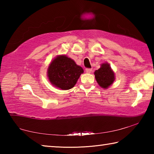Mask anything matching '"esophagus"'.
Here are the masks:
<instances>
[{
    "mask_svg": "<svg viewBox=\"0 0 154 154\" xmlns=\"http://www.w3.org/2000/svg\"><path fill=\"white\" fill-rule=\"evenodd\" d=\"M92 71V70L91 69H85V72H86L87 73H91Z\"/></svg>",
    "mask_w": 154,
    "mask_h": 154,
    "instance_id": "34e87169",
    "label": "esophagus"
}]
</instances>
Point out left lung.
<instances>
[{
    "label": "left lung",
    "mask_w": 154,
    "mask_h": 154,
    "mask_svg": "<svg viewBox=\"0 0 154 154\" xmlns=\"http://www.w3.org/2000/svg\"><path fill=\"white\" fill-rule=\"evenodd\" d=\"M95 79L101 88L106 89L115 81V74L108 63H103L94 72Z\"/></svg>",
    "instance_id": "8db88e82"
}]
</instances>
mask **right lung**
I'll use <instances>...</instances> for the list:
<instances>
[{
  "label": "right lung",
  "mask_w": 154,
  "mask_h": 154,
  "mask_svg": "<svg viewBox=\"0 0 154 154\" xmlns=\"http://www.w3.org/2000/svg\"><path fill=\"white\" fill-rule=\"evenodd\" d=\"M83 69L73 60L65 55L56 57L48 69V77L52 85L62 90L71 89L76 84Z\"/></svg>",
  "instance_id": "right-lung-1"
}]
</instances>
